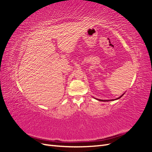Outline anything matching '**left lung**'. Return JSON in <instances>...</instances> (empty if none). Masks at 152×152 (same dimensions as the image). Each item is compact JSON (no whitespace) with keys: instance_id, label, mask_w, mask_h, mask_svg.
Listing matches in <instances>:
<instances>
[{"instance_id":"1","label":"left lung","mask_w":152,"mask_h":152,"mask_svg":"<svg viewBox=\"0 0 152 152\" xmlns=\"http://www.w3.org/2000/svg\"><path fill=\"white\" fill-rule=\"evenodd\" d=\"M122 96H123V95H122ZM122 96H121V97H122ZM121 97H119L118 98H120ZM118 98H117L116 99H118ZM98 100H99V101H102V102H108V101H109V100H103V99H98Z\"/></svg>"}]
</instances>
